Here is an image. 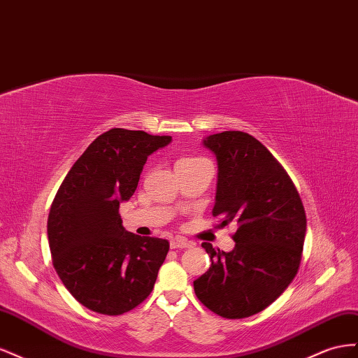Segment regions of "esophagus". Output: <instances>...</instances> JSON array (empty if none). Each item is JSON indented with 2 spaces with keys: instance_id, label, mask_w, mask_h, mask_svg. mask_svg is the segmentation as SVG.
I'll return each instance as SVG.
<instances>
[{
  "instance_id": "1",
  "label": "esophagus",
  "mask_w": 358,
  "mask_h": 358,
  "mask_svg": "<svg viewBox=\"0 0 358 358\" xmlns=\"http://www.w3.org/2000/svg\"><path fill=\"white\" fill-rule=\"evenodd\" d=\"M192 246H193V243L186 238H182V237H177V238L171 240V249H189Z\"/></svg>"
}]
</instances>
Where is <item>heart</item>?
Masks as SVG:
<instances>
[{"label":"heart","instance_id":"1","mask_svg":"<svg viewBox=\"0 0 358 358\" xmlns=\"http://www.w3.org/2000/svg\"><path fill=\"white\" fill-rule=\"evenodd\" d=\"M193 157H182V159H180L178 162H185V160H192Z\"/></svg>","mask_w":358,"mask_h":358}]
</instances>
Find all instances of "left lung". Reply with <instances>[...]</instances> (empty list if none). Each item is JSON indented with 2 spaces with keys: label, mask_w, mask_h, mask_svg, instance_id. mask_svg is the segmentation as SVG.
<instances>
[{
  "label": "left lung",
  "mask_w": 358,
  "mask_h": 358,
  "mask_svg": "<svg viewBox=\"0 0 358 358\" xmlns=\"http://www.w3.org/2000/svg\"><path fill=\"white\" fill-rule=\"evenodd\" d=\"M217 160L213 216L222 227L237 224L231 252L202 248L207 273L193 282L196 297L228 320L264 310L299 271L306 236L300 195L280 163L258 139L244 131H222L202 141Z\"/></svg>",
  "instance_id": "8db88e82"
}]
</instances>
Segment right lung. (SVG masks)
I'll return each mask as SVG.
<instances>
[{
	"instance_id": "add662e5",
	"label": "right lung",
	"mask_w": 358,
	"mask_h": 358,
	"mask_svg": "<svg viewBox=\"0 0 358 358\" xmlns=\"http://www.w3.org/2000/svg\"><path fill=\"white\" fill-rule=\"evenodd\" d=\"M171 141L110 129L61 182L48 217L49 248L61 282L90 310L126 313L155 287L169 243L126 231L118 210L135 193L148 156Z\"/></svg>"
}]
</instances>
